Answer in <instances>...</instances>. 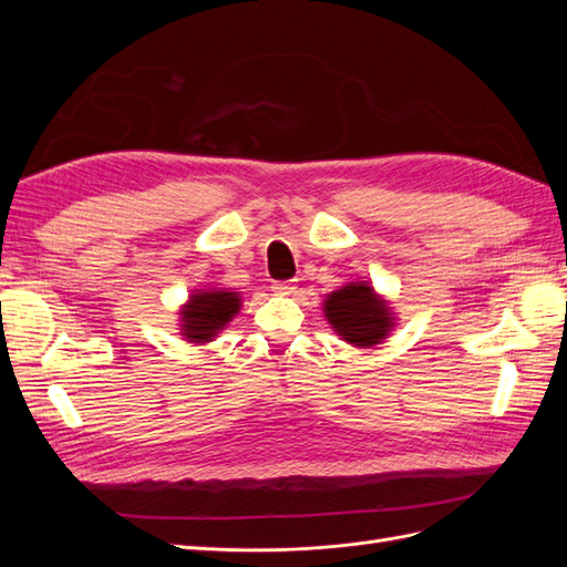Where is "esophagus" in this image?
I'll return each instance as SVG.
<instances>
[{
    "instance_id": "esophagus-1",
    "label": "esophagus",
    "mask_w": 567,
    "mask_h": 567,
    "mask_svg": "<svg viewBox=\"0 0 567 567\" xmlns=\"http://www.w3.org/2000/svg\"><path fill=\"white\" fill-rule=\"evenodd\" d=\"M271 290L279 296H290L296 290V281H274Z\"/></svg>"
}]
</instances>
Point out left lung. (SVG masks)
<instances>
[{"label": "left lung", "mask_w": 567, "mask_h": 567, "mask_svg": "<svg viewBox=\"0 0 567 567\" xmlns=\"http://www.w3.org/2000/svg\"><path fill=\"white\" fill-rule=\"evenodd\" d=\"M323 310L338 336L357 348L381 342L392 326L385 302L367 284H350L336 290L323 302Z\"/></svg>", "instance_id": "left-lung-1"}]
</instances>
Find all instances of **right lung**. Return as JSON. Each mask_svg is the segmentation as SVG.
Masks as SVG:
<instances>
[{
    "label": "right lung",
    "instance_id": "1",
    "mask_svg": "<svg viewBox=\"0 0 567 567\" xmlns=\"http://www.w3.org/2000/svg\"><path fill=\"white\" fill-rule=\"evenodd\" d=\"M241 298L227 290H198L182 310V331L192 342H208L238 312Z\"/></svg>",
    "mask_w": 567,
    "mask_h": 567
}]
</instances>
